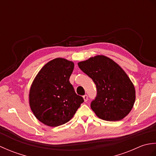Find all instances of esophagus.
Listing matches in <instances>:
<instances>
[{
    "mask_svg": "<svg viewBox=\"0 0 156 156\" xmlns=\"http://www.w3.org/2000/svg\"><path fill=\"white\" fill-rule=\"evenodd\" d=\"M83 98H84V102H87L88 100V96L87 94H85L83 96Z\"/></svg>",
    "mask_w": 156,
    "mask_h": 156,
    "instance_id": "esophagus-1",
    "label": "esophagus"
}]
</instances>
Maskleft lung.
<instances>
[{"label":"left lung","mask_w":156,"mask_h":156,"mask_svg":"<svg viewBox=\"0 0 156 156\" xmlns=\"http://www.w3.org/2000/svg\"><path fill=\"white\" fill-rule=\"evenodd\" d=\"M78 65L97 86V97L90 105L96 115L108 121L125 118L133 107L135 89L121 66L102 55L78 62Z\"/></svg>","instance_id":"obj_1"}]
</instances>
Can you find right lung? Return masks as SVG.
Instances as JSON below:
<instances>
[{
	"instance_id": "add662e5",
	"label": "right lung",
	"mask_w": 156,
	"mask_h": 156,
	"mask_svg": "<svg viewBox=\"0 0 156 156\" xmlns=\"http://www.w3.org/2000/svg\"><path fill=\"white\" fill-rule=\"evenodd\" d=\"M74 62L58 58L39 70L29 90V105L38 120L49 127L65 124L84 102L69 81Z\"/></svg>"
}]
</instances>
